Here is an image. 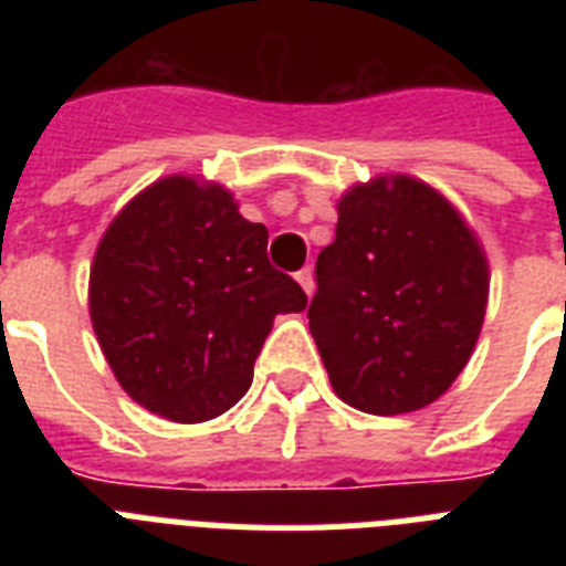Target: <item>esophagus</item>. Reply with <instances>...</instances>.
<instances>
[{"instance_id":"1","label":"esophagus","mask_w":566,"mask_h":566,"mask_svg":"<svg viewBox=\"0 0 566 566\" xmlns=\"http://www.w3.org/2000/svg\"><path fill=\"white\" fill-rule=\"evenodd\" d=\"M296 282L302 284V291L308 293H314V273H311V266H305V270H300V273H296Z\"/></svg>"}]
</instances>
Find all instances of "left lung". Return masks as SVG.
<instances>
[{"instance_id": "8db88e82", "label": "left lung", "mask_w": 566, "mask_h": 566, "mask_svg": "<svg viewBox=\"0 0 566 566\" xmlns=\"http://www.w3.org/2000/svg\"><path fill=\"white\" fill-rule=\"evenodd\" d=\"M488 284L479 240L438 190L411 176L355 185L308 305L335 394L381 417L434 402L473 355Z\"/></svg>"}]
</instances>
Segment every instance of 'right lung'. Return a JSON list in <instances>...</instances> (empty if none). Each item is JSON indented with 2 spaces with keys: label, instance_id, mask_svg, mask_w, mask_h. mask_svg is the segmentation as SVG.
Here are the masks:
<instances>
[{
  "label": "right lung",
  "instance_id": "right-lung-1",
  "mask_svg": "<svg viewBox=\"0 0 566 566\" xmlns=\"http://www.w3.org/2000/svg\"><path fill=\"white\" fill-rule=\"evenodd\" d=\"M266 226L220 185L167 176L137 193L91 266L93 332L132 399L172 422L229 411L275 314L308 305L266 261Z\"/></svg>",
  "mask_w": 566,
  "mask_h": 566
}]
</instances>
